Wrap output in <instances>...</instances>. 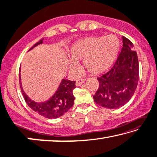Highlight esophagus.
Listing matches in <instances>:
<instances>
[{"label":"esophagus","mask_w":157,"mask_h":157,"mask_svg":"<svg viewBox=\"0 0 157 157\" xmlns=\"http://www.w3.org/2000/svg\"><path fill=\"white\" fill-rule=\"evenodd\" d=\"M86 81V79H78V80H77L76 81V83H75V85H76V86H80L81 85H82V84L85 82Z\"/></svg>","instance_id":"34e87169"}]
</instances>
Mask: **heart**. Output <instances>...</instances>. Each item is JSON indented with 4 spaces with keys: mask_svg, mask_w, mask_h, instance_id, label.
Segmentation results:
<instances>
[{
    "mask_svg": "<svg viewBox=\"0 0 157 157\" xmlns=\"http://www.w3.org/2000/svg\"><path fill=\"white\" fill-rule=\"evenodd\" d=\"M119 49L120 42L114 35L82 39L70 48L71 60L67 63L69 72L76 75L79 71L78 63L83 61L84 67L90 73H104L114 63Z\"/></svg>",
    "mask_w": 157,
    "mask_h": 157,
    "instance_id": "1",
    "label": "heart"
}]
</instances>
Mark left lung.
<instances>
[{"instance_id": "1", "label": "left lung", "mask_w": 157, "mask_h": 157, "mask_svg": "<svg viewBox=\"0 0 157 157\" xmlns=\"http://www.w3.org/2000/svg\"><path fill=\"white\" fill-rule=\"evenodd\" d=\"M99 86L94 95L96 104L118 109L130 101L139 80V62L129 39L123 36V48L111 71L97 78Z\"/></svg>"}]
</instances>
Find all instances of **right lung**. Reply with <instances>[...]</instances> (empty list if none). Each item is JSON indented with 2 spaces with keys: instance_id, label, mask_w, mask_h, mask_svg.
Listing matches in <instances>:
<instances>
[{
  "instance_id": "add662e5",
  "label": "right lung",
  "mask_w": 157,
  "mask_h": 157,
  "mask_svg": "<svg viewBox=\"0 0 157 157\" xmlns=\"http://www.w3.org/2000/svg\"><path fill=\"white\" fill-rule=\"evenodd\" d=\"M43 39L44 38L35 44L29 51L43 43ZM19 77L21 91L25 101L30 108L39 115L49 119L58 118L66 113L73 106L75 97L72 92L75 88V81L63 79L54 94L49 98V99L44 102H36L30 99L23 90L21 83L20 68Z\"/></svg>"
}]
</instances>
